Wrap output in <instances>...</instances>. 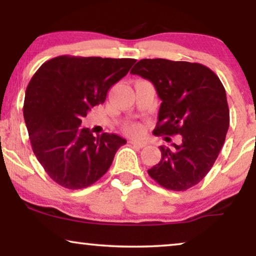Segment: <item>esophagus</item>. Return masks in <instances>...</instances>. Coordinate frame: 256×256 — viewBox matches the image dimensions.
<instances>
[{
    "mask_svg": "<svg viewBox=\"0 0 256 256\" xmlns=\"http://www.w3.org/2000/svg\"><path fill=\"white\" fill-rule=\"evenodd\" d=\"M130 143L132 146H138V148H143V146H146V142L142 141V140H138V138H132Z\"/></svg>",
    "mask_w": 256,
    "mask_h": 256,
    "instance_id": "1",
    "label": "esophagus"
}]
</instances>
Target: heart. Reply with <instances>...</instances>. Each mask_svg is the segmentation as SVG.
I'll use <instances>...</instances> for the list:
<instances>
[{"label":"heart","mask_w":256,"mask_h":256,"mask_svg":"<svg viewBox=\"0 0 256 256\" xmlns=\"http://www.w3.org/2000/svg\"><path fill=\"white\" fill-rule=\"evenodd\" d=\"M128 130L132 132H141V126H138V124H132L130 127L128 128Z\"/></svg>","instance_id":"1"}]
</instances>
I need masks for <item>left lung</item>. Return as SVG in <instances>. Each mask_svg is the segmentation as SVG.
Listing matches in <instances>:
<instances>
[{
	"label": "left lung",
	"instance_id": "1",
	"mask_svg": "<svg viewBox=\"0 0 256 256\" xmlns=\"http://www.w3.org/2000/svg\"><path fill=\"white\" fill-rule=\"evenodd\" d=\"M155 86L162 100L155 135H180V143L160 146L162 158L148 170L160 186L185 191L214 164L230 126L226 90L213 71L198 62L142 59L130 71ZM170 140L166 138V141Z\"/></svg>",
	"mask_w": 256,
	"mask_h": 256
}]
</instances>
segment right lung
Segmentation results:
<instances>
[{
	"instance_id": "obj_1",
	"label": "right lung",
	"mask_w": 256,
	"mask_h": 256,
	"mask_svg": "<svg viewBox=\"0 0 256 256\" xmlns=\"http://www.w3.org/2000/svg\"><path fill=\"white\" fill-rule=\"evenodd\" d=\"M130 58L59 56L38 68L26 90L23 115L34 154L46 174L78 190L100 180L127 143L118 135L93 136L82 120L124 78Z\"/></svg>"
}]
</instances>
